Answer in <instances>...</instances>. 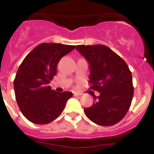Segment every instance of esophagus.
Masks as SVG:
<instances>
[{
  "label": "esophagus",
  "instance_id": "34e87169",
  "mask_svg": "<svg viewBox=\"0 0 154 154\" xmlns=\"http://www.w3.org/2000/svg\"><path fill=\"white\" fill-rule=\"evenodd\" d=\"M73 95H74V96H81V95H82V94L77 93V92H74V93H73Z\"/></svg>",
  "mask_w": 154,
  "mask_h": 154
}]
</instances>
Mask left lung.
I'll list each match as a JSON object with an SVG mask.
<instances>
[{
	"instance_id": "obj_1",
	"label": "left lung",
	"mask_w": 154,
	"mask_h": 154,
	"mask_svg": "<svg viewBox=\"0 0 154 154\" xmlns=\"http://www.w3.org/2000/svg\"><path fill=\"white\" fill-rule=\"evenodd\" d=\"M76 49L89 63L90 89L94 104L84 112L92 122L102 126L117 124L128 112L134 96L131 71L123 59L103 45H77Z\"/></svg>"
}]
</instances>
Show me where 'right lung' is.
<instances>
[{
	"label": "right lung",
	"mask_w": 154,
	"mask_h": 154,
	"mask_svg": "<svg viewBox=\"0 0 154 154\" xmlns=\"http://www.w3.org/2000/svg\"><path fill=\"white\" fill-rule=\"evenodd\" d=\"M75 45L42 43L28 54L14 79V92L19 109L29 122L38 125L50 123L60 115L70 92L52 90L49 82L57 73L61 57Z\"/></svg>",
	"instance_id": "obj_1"
}]
</instances>
